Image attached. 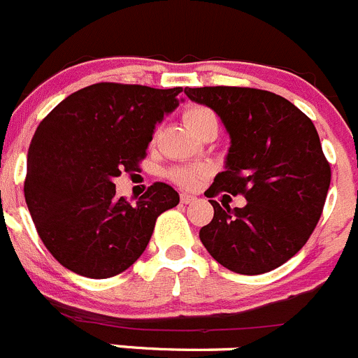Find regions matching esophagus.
Listing matches in <instances>:
<instances>
[{
	"mask_svg": "<svg viewBox=\"0 0 358 358\" xmlns=\"http://www.w3.org/2000/svg\"><path fill=\"white\" fill-rule=\"evenodd\" d=\"M195 200H196V196L189 195V193H181V202L182 203H192V202H195Z\"/></svg>",
	"mask_w": 358,
	"mask_h": 358,
	"instance_id": "esophagus-1",
	"label": "esophagus"
}]
</instances>
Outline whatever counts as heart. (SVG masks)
Here are the masks:
<instances>
[{
  "mask_svg": "<svg viewBox=\"0 0 358 358\" xmlns=\"http://www.w3.org/2000/svg\"><path fill=\"white\" fill-rule=\"evenodd\" d=\"M185 122L188 124L189 130L193 134H199L202 130L203 126L209 124V122H217L216 114H214L210 108L202 107V105H195V107L186 108L185 114ZM209 173V169L203 165H188V166H173L166 172V177H169L170 181L176 182L177 186H181V188H196L200 185L203 177Z\"/></svg>",
  "mask_w": 358,
  "mask_h": 358,
  "instance_id": "b5f03b06",
  "label": "heart"
}]
</instances>
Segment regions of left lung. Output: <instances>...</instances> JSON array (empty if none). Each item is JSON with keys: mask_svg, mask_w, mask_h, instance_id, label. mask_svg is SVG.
Returning <instances> with one entry per match:
<instances>
[{"mask_svg": "<svg viewBox=\"0 0 358 358\" xmlns=\"http://www.w3.org/2000/svg\"><path fill=\"white\" fill-rule=\"evenodd\" d=\"M189 100L213 108L230 134L227 170L206 195H243L230 209L209 200L214 216L200 228L210 257L237 274L274 271L302 250L318 224L330 165L311 119L292 101L255 87H186Z\"/></svg>", "mask_w": 358, "mask_h": 358, "instance_id": "1", "label": "left lung"}]
</instances>
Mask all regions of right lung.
Instances as JSON below:
<instances>
[{
	"label": "right lung",
	"mask_w": 358,
	"mask_h": 358,
	"mask_svg": "<svg viewBox=\"0 0 358 358\" xmlns=\"http://www.w3.org/2000/svg\"><path fill=\"white\" fill-rule=\"evenodd\" d=\"M181 91L98 83L38 124L24 199L42 243L68 271L91 279L121 274L144 253L159 214L179 203L172 186L155 182L131 206L112 181L141 170L155 124L179 105Z\"/></svg>",
	"instance_id": "1"
}]
</instances>
